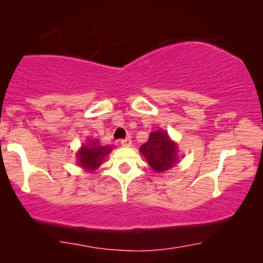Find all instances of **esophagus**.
<instances>
[{
	"label": "esophagus",
	"instance_id": "esophagus-1",
	"mask_svg": "<svg viewBox=\"0 0 263 263\" xmlns=\"http://www.w3.org/2000/svg\"><path fill=\"white\" fill-rule=\"evenodd\" d=\"M131 144H132V141H131V138H129V137L122 139V141H121L122 146H131Z\"/></svg>",
	"mask_w": 263,
	"mask_h": 263
}]
</instances>
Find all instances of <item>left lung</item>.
I'll use <instances>...</instances> for the list:
<instances>
[{
	"mask_svg": "<svg viewBox=\"0 0 263 263\" xmlns=\"http://www.w3.org/2000/svg\"><path fill=\"white\" fill-rule=\"evenodd\" d=\"M146 162L155 172H166L179 162L178 145L170 138L164 129H157L150 134L148 142L139 148Z\"/></svg>",
	"mask_w": 263,
	"mask_h": 263,
	"instance_id": "obj_1",
	"label": "left lung"
}]
</instances>
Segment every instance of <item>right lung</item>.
Returning <instances> with one entry per match:
<instances>
[{
	"label": "right lung",
	"instance_id": "right-lung-1",
	"mask_svg": "<svg viewBox=\"0 0 263 263\" xmlns=\"http://www.w3.org/2000/svg\"><path fill=\"white\" fill-rule=\"evenodd\" d=\"M113 150L111 145H101L97 139H90L77 153V163L86 172L97 170L103 159Z\"/></svg>",
	"mask_w": 263,
	"mask_h": 263
}]
</instances>
